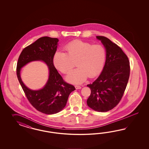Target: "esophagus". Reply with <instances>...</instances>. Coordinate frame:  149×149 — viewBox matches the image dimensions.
I'll list each match as a JSON object with an SVG mask.
<instances>
[{
  "label": "esophagus",
  "mask_w": 149,
  "mask_h": 149,
  "mask_svg": "<svg viewBox=\"0 0 149 149\" xmlns=\"http://www.w3.org/2000/svg\"><path fill=\"white\" fill-rule=\"evenodd\" d=\"M75 88H76L77 90H79V89H81V87L80 86H79V85H76L75 86Z\"/></svg>",
  "instance_id": "obj_1"
}]
</instances>
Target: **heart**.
<instances>
[{"label":"heart","mask_w":149,"mask_h":149,"mask_svg":"<svg viewBox=\"0 0 149 149\" xmlns=\"http://www.w3.org/2000/svg\"><path fill=\"white\" fill-rule=\"evenodd\" d=\"M64 50L65 53L58 51L55 54L54 63L59 70L68 74L76 62L78 67L67 77V80L71 83L81 84L88 76L93 77L98 75L104 67L106 50L103 45L75 40L65 45Z\"/></svg>","instance_id":"heart-1"}]
</instances>
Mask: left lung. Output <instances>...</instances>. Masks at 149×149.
I'll return each mask as SVG.
<instances>
[{"label":"left lung","mask_w":149,"mask_h":149,"mask_svg":"<svg viewBox=\"0 0 149 149\" xmlns=\"http://www.w3.org/2000/svg\"><path fill=\"white\" fill-rule=\"evenodd\" d=\"M106 50V61L102 72L87 86L91 93L87 100L90 108L107 112L119 103L126 90L130 74L128 58L122 49L108 38L97 36Z\"/></svg>","instance_id":"obj_1"}]
</instances>
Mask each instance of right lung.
<instances>
[{
  "label": "right lung",
  "instance_id": "add662e5",
  "mask_svg": "<svg viewBox=\"0 0 149 149\" xmlns=\"http://www.w3.org/2000/svg\"><path fill=\"white\" fill-rule=\"evenodd\" d=\"M59 40L49 36L38 39L25 47L19 56L16 73L18 81L32 106L41 113L51 115L61 111L66 105L69 95L75 87L67 83L54 64V57ZM35 60L44 61L48 66L49 76L45 87L39 91H32L23 84L20 76V69L27 63Z\"/></svg>",
  "mask_w": 149,
  "mask_h": 149
}]
</instances>
